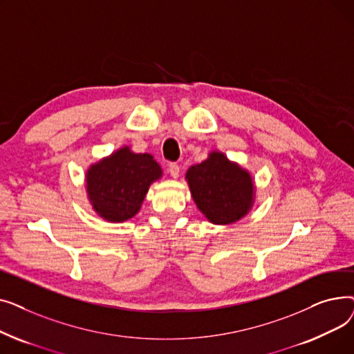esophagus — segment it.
<instances>
[{
    "mask_svg": "<svg viewBox=\"0 0 354 354\" xmlns=\"http://www.w3.org/2000/svg\"><path fill=\"white\" fill-rule=\"evenodd\" d=\"M167 172L171 174L172 178H178L179 176V165L178 163H169V166H167Z\"/></svg>",
    "mask_w": 354,
    "mask_h": 354,
    "instance_id": "esophagus-1",
    "label": "esophagus"
}]
</instances>
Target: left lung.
<instances>
[{
    "instance_id": "8db88e82",
    "label": "left lung",
    "mask_w": 354,
    "mask_h": 354,
    "mask_svg": "<svg viewBox=\"0 0 354 354\" xmlns=\"http://www.w3.org/2000/svg\"><path fill=\"white\" fill-rule=\"evenodd\" d=\"M185 178L198 209L212 224H234L254 205L250 172L222 152H211L208 159L191 166Z\"/></svg>"
}]
</instances>
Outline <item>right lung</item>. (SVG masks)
<instances>
[{
  "mask_svg": "<svg viewBox=\"0 0 354 354\" xmlns=\"http://www.w3.org/2000/svg\"><path fill=\"white\" fill-rule=\"evenodd\" d=\"M162 167L149 153H133L129 146L93 163L86 172V189L93 209L109 222L133 218Z\"/></svg>",
  "mask_w": 354,
  "mask_h": 354,
  "instance_id": "1",
  "label": "right lung"
}]
</instances>
